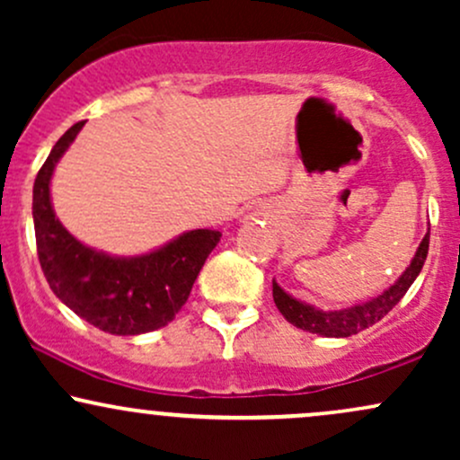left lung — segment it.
Masks as SVG:
<instances>
[{
    "label": "left lung",
    "instance_id": "1",
    "mask_svg": "<svg viewBox=\"0 0 460 460\" xmlns=\"http://www.w3.org/2000/svg\"><path fill=\"white\" fill-rule=\"evenodd\" d=\"M429 244H430V229L426 231L424 240L417 246L415 257L411 260L409 268L402 272V277L398 279L394 285H389L383 294H378L376 298L367 300V303L355 305V307L340 309V311H322L315 309L314 305L303 303V300L289 296L288 292L272 281V298L277 309L281 311L283 318L294 324L296 329L315 332L322 337H350L357 335L358 331L367 329V326L376 324L378 320L392 311L395 305L400 303V298L404 296L406 289L413 285L417 274L421 272L426 255H429Z\"/></svg>",
    "mask_w": 460,
    "mask_h": 460
}]
</instances>
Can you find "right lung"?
Wrapping results in <instances>:
<instances>
[{
  "mask_svg": "<svg viewBox=\"0 0 460 460\" xmlns=\"http://www.w3.org/2000/svg\"><path fill=\"white\" fill-rule=\"evenodd\" d=\"M82 123L65 131L34 181L36 251L51 292L79 318L112 335L162 329L186 305L200 268L223 234L194 229L136 257H116L82 244L56 218L49 183Z\"/></svg>",
  "mask_w": 460,
  "mask_h": 460,
  "instance_id": "right-lung-1",
  "label": "right lung"
}]
</instances>
